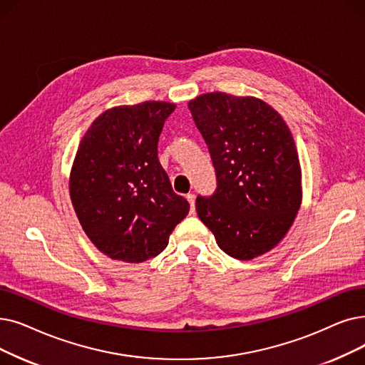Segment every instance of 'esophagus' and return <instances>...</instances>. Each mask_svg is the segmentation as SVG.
<instances>
[{
	"label": "esophagus",
	"mask_w": 365,
	"mask_h": 365,
	"mask_svg": "<svg viewBox=\"0 0 365 365\" xmlns=\"http://www.w3.org/2000/svg\"><path fill=\"white\" fill-rule=\"evenodd\" d=\"M186 200L189 201V204H191V215H194L195 213V195L194 194H187Z\"/></svg>",
	"instance_id": "esophagus-1"
}]
</instances>
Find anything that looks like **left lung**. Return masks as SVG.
Wrapping results in <instances>:
<instances>
[{"instance_id":"left-lung-1","label":"left lung","mask_w":365,"mask_h":365,"mask_svg":"<svg viewBox=\"0 0 365 365\" xmlns=\"http://www.w3.org/2000/svg\"><path fill=\"white\" fill-rule=\"evenodd\" d=\"M216 173L197 213L217 246L235 259L273 249L301 204V168L292 134L273 107L253 97L204 93L187 104Z\"/></svg>"}]
</instances>
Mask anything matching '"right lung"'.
<instances>
[{
  "label": "right lung",
  "mask_w": 365,
  "mask_h": 365,
  "mask_svg": "<svg viewBox=\"0 0 365 365\" xmlns=\"http://www.w3.org/2000/svg\"><path fill=\"white\" fill-rule=\"evenodd\" d=\"M174 108L164 101L110 108L78 145L70 178L73 207L108 258L137 264L160 255L189 212L158 160L160 134Z\"/></svg>",
  "instance_id": "obj_1"
}]
</instances>
